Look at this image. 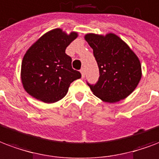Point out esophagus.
Instances as JSON below:
<instances>
[{
    "mask_svg": "<svg viewBox=\"0 0 159 159\" xmlns=\"http://www.w3.org/2000/svg\"><path fill=\"white\" fill-rule=\"evenodd\" d=\"M80 71H81V74H82V77L84 78V76H85V68H82Z\"/></svg>",
    "mask_w": 159,
    "mask_h": 159,
    "instance_id": "esophagus-1",
    "label": "esophagus"
}]
</instances>
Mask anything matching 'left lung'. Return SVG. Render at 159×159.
<instances>
[{"mask_svg":"<svg viewBox=\"0 0 159 159\" xmlns=\"http://www.w3.org/2000/svg\"><path fill=\"white\" fill-rule=\"evenodd\" d=\"M84 39L93 50L100 73L97 84H89L93 93L110 103L127 98L142 78L139 58L127 43L113 33H89Z\"/></svg>","mask_w":159,"mask_h":159,"instance_id":"left-lung-1","label":"left lung"}]
</instances>
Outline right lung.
Segmentation results:
<instances>
[{"instance_id": "right-lung-1", "label": "right lung", "mask_w": 159, "mask_h": 159, "mask_svg": "<svg viewBox=\"0 0 159 159\" xmlns=\"http://www.w3.org/2000/svg\"><path fill=\"white\" fill-rule=\"evenodd\" d=\"M78 36L61 29L50 30L29 47L21 66V81L30 96L43 103H53L66 95L70 83L81 78L71 67L66 49Z\"/></svg>"}]
</instances>
